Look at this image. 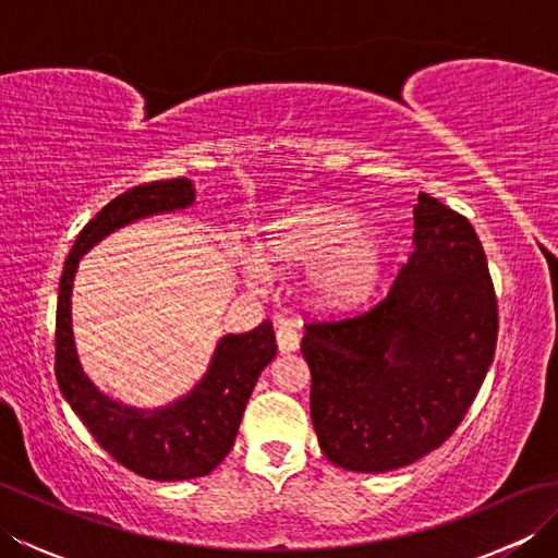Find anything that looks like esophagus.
<instances>
[{
    "instance_id": "1",
    "label": "esophagus",
    "mask_w": 558,
    "mask_h": 558,
    "mask_svg": "<svg viewBox=\"0 0 558 558\" xmlns=\"http://www.w3.org/2000/svg\"><path fill=\"white\" fill-rule=\"evenodd\" d=\"M276 340H278L280 352H292V350L300 348V333H298V328H294V326L288 324V322H282V324L278 326Z\"/></svg>"
}]
</instances>
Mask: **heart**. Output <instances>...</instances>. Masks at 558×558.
Returning a JSON list of instances; mask_svg holds the SVG:
<instances>
[{
    "label": "heart",
    "mask_w": 558,
    "mask_h": 558,
    "mask_svg": "<svg viewBox=\"0 0 558 558\" xmlns=\"http://www.w3.org/2000/svg\"><path fill=\"white\" fill-rule=\"evenodd\" d=\"M272 268H310L312 298L328 310H345L369 298L386 264V240L374 225L354 222L348 210L314 204L272 220L260 244ZM248 278L264 282L268 268L252 260Z\"/></svg>",
    "instance_id": "b5f03b06"
}]
</instances>
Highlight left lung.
Returning <instances> with one entry per match:
<instances>
[{
  "label": "left lung",
  "mask_w": 558,
  "mask_h": 558,
  "mask_svg": "<svg viewBox=\"0 0 558 558\" xmlns=\"http://www.w3.org/2000/svg\"><path fill=\"white\" fill-rule=\"evenodd\" d=\"M412 213L414 252L386 298L302 338L318 446L342 470L388 472L441 446L494 360L499 306L475 228L424 192Z\"/></svg>",
  "instance_id": "obj_1"
}]
</instances>
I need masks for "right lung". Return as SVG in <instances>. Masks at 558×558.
Instances as JSON below:
<instances>
[{"label": "right lung", "instance_id": "obj_1", "mask_svg": "<svg viewBox=\"0 0 558 558\" xmlns=\"http://www.w3.org/2000/svg\"><path fill=\"white\" fill-rule=\"evenodd\" d=\"M194 198V186L186 177L129 189L112 198L78 232L59 278L54 330V376L59 390L93 438L120 465L158 482L210 475L230 453L248 396L260 372L276 357L278 345L272 324L264 322L248 333L225 336L206 376L192 393L168 408L136 410L100 393L83 374L71 330V288L81 256L102 236L138 218L182 210L192 206Z\"/></svg>", "mask_w": 558, "mask_h": 558}]
</instances>
